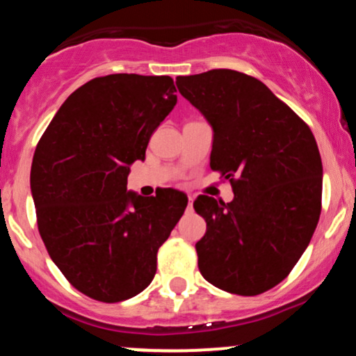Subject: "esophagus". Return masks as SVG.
I'll use <instances>...</instances> for the list:
<instances>
[{
	"instance_id": "esophagus-1",
	"label": "esophagus",
	"mask_w": 356,
	"mask_h": 356,
	"mask_svg": "<svg viewBox=\"0 0 356 356\" xmlns=\"http://www.w3.org/2000/svg\"><path fill=\"white\" fill-rule=\"evenodd\" d=\"M192 202H194V197L189 195V202H187V211H192Z\"/></svg>"
}]
</instances>
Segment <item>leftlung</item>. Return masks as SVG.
Listing matches in <instances>:
<instances>
[{
	"mask_svg": "<svg viewBox=\"0 0 356 356\" xmlns=\"http://www.w3.org/2000/svg\"><path fill=\"white\" fill-rule=\"evenodd\" d=\"M179 92L212 130L211 169L234 199L199 195L206 219L195 244L201 275L216 288L256 296L280 284L308 248L321 212L323 165L309 127L263 81L236 70L177 76Z\"/></svg>",
	"mask_w": 356,
	"mask_h": 356,
	"instance_id": "1",
	"label": "left lung"
}]
</instances>
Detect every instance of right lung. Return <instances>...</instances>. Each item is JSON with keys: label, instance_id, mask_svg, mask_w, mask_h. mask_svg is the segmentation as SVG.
Returning <instances> with one entry per match:
<instances>
[{"label": "right lung", "instance_id": "1", "mask_svg": "<svg viewBox=\"0 0 356 356\" xmlns=\"http://www.w3.org/2000/svg\"><path fill=\"white\" fill-rule=\"evenodd\" d=\"M170 76L115 73L63 102L36 145L31 194L44 248L80 293L118 303L144 291L187 206L182 192H127L154 130L177 104Z\"/></svg>", "mask_w": 356, "mask_h": 356}]
</instances>
